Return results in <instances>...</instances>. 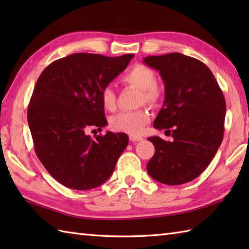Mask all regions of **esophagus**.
Returning a JSON list of instances; mask_svg holds the SVG:
<instances>
[{"mask_svg": "<svg viewBox=\"0 0 249 249\" xmlns=\"http://www.w3.org/2000/svg\"><path fill=\"white\" fill-rule=\"evenodd\" d=\"M129 140L131 142H138V141H142L143 138H142L141 136H137V135H130L129 136Z\"/></svg>", "mask_w": 249, "mask_h": 249, "instance_id": "1", "label": "esophagus"}]
</instances>
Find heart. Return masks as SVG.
<instances>
[{
  "instance_id": "b5f03b06",
  "label": "heart",
  "mask_w": 249,
  "mask_h": 249,
  "mask_svg": "<svg viewBox=\"0 0 249 249\" xmlns=\"http://www.w3.org/2000/svg\"><path fill=\"white\" fill-rule=\"evenodd\" d=\"M122 81L128 86L141 89V103L155 105L160 98V89L156 86V73L145 65L137 64L131 67L122 77ZM100 102L106 110H115L116 94L110 86L105 87L102 89ZM150 119L151 113L145 108L134 111H123L110 119V127L119 133L137 135L141 133L144 126L149 123Z\"/></svg>"
}]
</instances>
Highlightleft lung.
Segmentation results:
<instances>
[{"label": "left lung", "instance_id": "left-lung-1", "mask_svg": "<svg viewBox=\"0 0 249 249\" xmlns=\"http://www.w3.org/2000/svg\"><path fill=\"white\" fill-rule=\"evenodd\" d=\"M143 62L160 71L165 83L163 106L153 125L173 137L171 142L147 138L155 146L147 173L162 184H185L205 170L223 141V91L210 68L192 56L169 53L146 56Z\"/></svg>", "mask_w": 249, "mask_h": 249}]
</instances>
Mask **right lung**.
I'll list each match as a JSON object with an SVG mask.
<instances>
[{
	"label": "right lung",
	"mask_w": 249,
	"mask_h": 249,
	"mask_svg": "<svg viewBox=\"0 0 249 249\" xmlns=\"http://www.w3.org/2000/svg\"><path fill=\"white\" fill-rule=\"evenodd\" d=\"M134 54L73 53L52 62L36 82L28 122L38 160L64 186L88 190L105 183L128 144V136L87 130L107 125L100 92L125 71Z\"/></svg>",
	"instance_id": "right-lung-1"
}]
</instances>
